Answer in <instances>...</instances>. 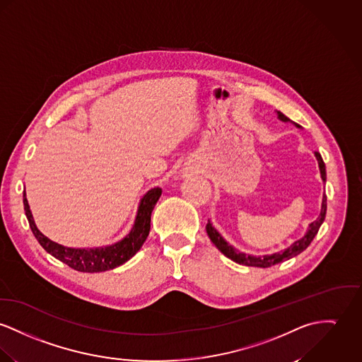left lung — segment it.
<instances>
[{
    "label": "left lung",
    "mask_w": 362,
    "mask_h": 362,
    "mask_svg": "<svg viewBox=\"0 0 362 362\" xmlns=\"http://www.w3.org/2000/svg\"><path fill=\"white\" fill-rule=\"evenodd\" d=\"M279 118L281 121H291L285 114L279 112ZM315 157L318 160V165H320V170H321V177L325 182L327 180V170H325V164L322 161V157L318 151H315ZM325 214H327V195H324L322 198V208H321V214L317 218V221L311 223L308 226V231L303 238H300L299 241H296L295 244H292L289 248L281 250L279 253H273V255H264V256H250V255H245L240 250H234L231 245H228L222 238V235L212 227V224L206 223V234L211 238V241L215 244V247L222 252L224 256H227L228 259H231L233 262L238 263V264H244V266H252V267H272L274 264H279L284 260H288L296 255H299L300 252L306 250L307 247L311 244V241L314 240V237L317 235L321 224L325 219Z\"/></svg>",
    "instance_id": "obj_1"
}]
</instances>
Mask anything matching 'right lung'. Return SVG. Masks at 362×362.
I'll return each instance as SVG.
<instances>
[{
  "label": "right lung",
  "mask_w": 362,
  "mask_h": 362,
  "mask_svg": "<svg viewBox=\"0 0 362 362\" xmlns=\"http://www.w3.org/2000/svg\"><path fill=\"white\" fill-rule=\"evenodd\" d=\"M161 189L156 187L147 192L140 201L138 216L135 221V226L131 230V233L119 243L105 247V248H96V250H74V248H66L63 245H59L49 238H47L35 226L33 221L30 206H28L26 192H23V204L25 211L28 216L31 231L40 245L51 253L57 260L63 262L69 267L81 272V273H100L115 269L121 264H124L127 260H129L138 250L141 248L143 243L146 241L148 233H150V222H151V212L154 209V205L157 204L158 198L161 197Z\"/></svg>",
  "instance_id": "right-lung-1"
}]
</instances>
